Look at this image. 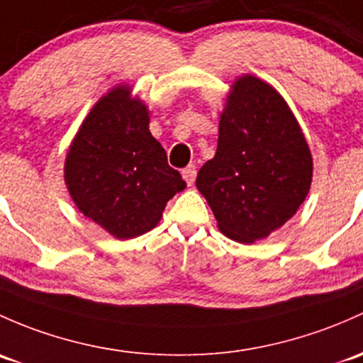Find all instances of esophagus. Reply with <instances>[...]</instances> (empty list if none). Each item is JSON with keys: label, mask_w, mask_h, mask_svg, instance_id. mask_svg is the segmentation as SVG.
<instances>
[{"label": "esophagus", "mask_w": 363, "mask_h": 363, "mask_svg": "<svg viewBox=\"0 0 363 363\" xmlns=\"http://www.w3.org/2000/svg\"><path fill=\"white\" fill-rule=\"evenodd\" d=\"M182 177H184V181L188 182V186H191L194 182V177H196V167L188 165L186 169H182Z\"/></svg>", "instance_id": "obj_1"}]
</instances>
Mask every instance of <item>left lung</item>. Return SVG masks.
<instances>
[{"label":"left lung","mask_w":363,"mask_h":363,"mask_svg":"<svg viewBox=\"0 0 363 363\" xmlns=\"http://www.w3.org/2000/svg\"><path fill=\"white\" fill-rule=\"evenodd\" d=\"M311 179L310 146L285 99L257 76L236 78L216 156L196 177L219 231L238 243L268 238L299 211Z\"/></svg>","instance_id":"1"}]
</instances>
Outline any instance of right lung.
<instances>
[{
    "label": "right lung",
    "instance_id": "add662e5",
    "mask_svg": "<svg viewBox=\"0 0 363 363\" xmlns=\"http://www.w3.org/2000/svg\"><path fill=\"white\" fill-rule=\"evenodd\" d=\"M78 211L118 240L151 231L186 188L150 132V109L127 83L102 95L79 125L64 162Z\"/></svg>",
    "mask_w": 363,
    "mask_h": 363
}]
</instances>
